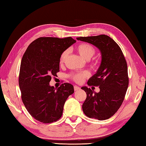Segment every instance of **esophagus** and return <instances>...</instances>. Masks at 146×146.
Listing matches in <instances>:
<instances>
[{"label":"esophagus","instance_id":"34e87169","mask_svg":"<svg viewBox=\"0 0 146 146\" xmlns=\"http://www.w3.org/2000/svg\"><path fill=\"white\" fill-rule=\"evenodd\" d=\"M74 91H78V90H80V88L77 86H74Z\"/></svg>","mask_w":146,"mask_h":146}]
</instances>
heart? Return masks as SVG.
<instances>
[{"instance_id":"obj_1","label":"heart","mask_w":146,"mask_h":146,"mask_svg":"<svg viewBox=\"0 0 146 146\" xmlns=\"http://www.w3.org/2000/svg\"><path fill=\"white\" fill-rule=\"evenodd\" d=\"M76 50L79 54L83 58L86 60H90L96 53V50L92 46L87 43H82L76 47ZM68 54V51L65 50L61 54L60 57V63L63 64L65 61ZM90 76L88 72H82L74 73L71 74V78L74 81L77 83H81L86 78H88Z\"/></svg>"}]
</instances>
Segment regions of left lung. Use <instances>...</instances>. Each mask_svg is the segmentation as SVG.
<instances>
[{
	"mask_svg": "<svg viewBox=\"0 0 146 146\" xmlns=\"http://www.w3.org/2000/svg\"><path fill=\"white\" fill-rule=\"evenodd\" d=\"M81 40L95 46L100 50L102 61L96 73L88 81V86H99V92L90 88L81 89L86 93L82 104L84 113L90 118L104 120L115 114L121 106L129 84L127 66L118 44L108 36L78 37Z\"/></svg>",
	"mask_w": 146,
	"mask_h": 146,
	"instance_id": "8db88e82",
	"label": "left lung"
}]
</instances>
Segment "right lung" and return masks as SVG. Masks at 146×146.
<instances>
[{"mask_svg": "<svg viewBox=\"0 0 146 146\" xmlns=\"http://www.w3.org/2000/svg\"><path fill=\"white\" fill-rule=\"evenodd\" d=\"M76 42L72 37H40L24 54L19 80L22 100L30 114L40 122L60 118L66 100L74 92L71 84L64 83L55 89L49 83L60 70L61 54Z\"/></svg>", "mask_w": 146, "mask_h": 146, "instance_id": "right-lung-1", "label": "right lung"}]
</instances>
